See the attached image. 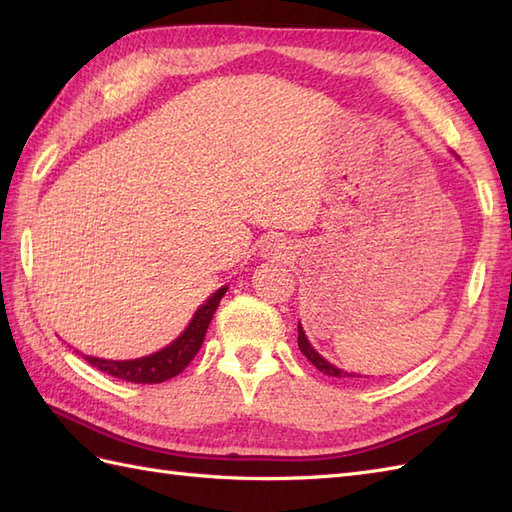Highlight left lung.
<instances>
[{
    "instance_id": "obj_1",
    "label": "left lung",
    "mask_w": 512,
    "mask_h": 512,
    "mask_svg": "<svg viewBox=\"0 0 512 512\" xmlns=\"http://www.w3.org/2000/svg\"><path fill=\"white\" fill-rule=\"evenodd\" d=\"M299 328V339H297V343H299V350L303 352V356L308 358V361L319 369V372H323V374H328V376H334V378H358L361 374H350V372H343V369H339V367H334L332 363H328L325 361V358L314 350V347L310 345V341L306 339V332H303V328H301V323L297 325Z\"/></svg>"
}]
</instances>
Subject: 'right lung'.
I'll return each instance as SVG.
<instances>
[{
  "label": "right lung",
  "instance_id": "right-lung-1",
  "mask_svg": "<svg viewBox=\"0 0 512 512\" xmlns=\"http://www.w3.org/2000/svg\"><path fill=\"white\" fill-rule=\"evenodd\" d=\"M226 290L228 288L224 286L217 292H213V295L206 299V303H202L198 308V312L193 314L187 330H184L171 345L162 347V350L156 354L134 358V361H107V358H96V356H85V354L81 356L92 367L101 369V372L110 374L114 378L127 380V383H165V380L178 376L182 369L193 361V356L198 354V350L204 343L206 328H209L213 314L217 306H220V299L224 297Z\"/></svg>",
  "mask_w": 512,
  "mask_h": 512
}]
</instances>
